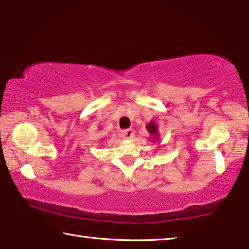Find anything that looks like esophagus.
Returning a JSON list of instances; mask_svg holds the SVG:
<instances>
[{
	"label": "esophagus",
	"mask_w": 249,
	"mask_h": 249,
	"mask_svg": "<svg viewBox=\"0 0 249 249\" xmlns=\"http://www.w3.org/2000/svg\"><path fill=\"white\" fill-rule=\"evenodd\" d=\"M134 129L132 128H126L122 132V137L125 138V140H132L134 136Z\"/></svg>",
	"instance_id": "obj_1"
}]
</instances>
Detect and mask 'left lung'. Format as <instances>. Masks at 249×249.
<instances>
[{
  "instance_id": "obj_1",
  "label": "left lung",
  "mask_w": 249,
  "mask_h": 249,
  "mask_svg": "<svg viewBox=\"0 0 249 249\" xmlns=\"http://www.w3.org/2000/svg\"><path fill=\"white\" fill-rule=\"evenodd\" d=\"M147 130H148V132H150V133H153V134H156V133H157V126H156L153 123V122H151V123H149L148 126H147Z\"/></svg>"
}]
</instances>
